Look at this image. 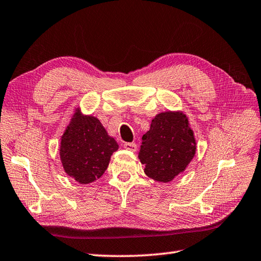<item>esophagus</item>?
Returning <instances> with one entry per match:
<instances>
[{
	"mask_svg": "<svg viewBox=\"0 0 261 261\" xmlns=\"http://www.w3.org/2000/svg\"><path fill=\"white\" fill-rule=\"evenodd\" d=\"M123 147L125 149H127V150H131V151H136L137 150V143H134V142H125Z\"/></svg>",
	"mask_w": 261,
	"mask_h": 261,
	"instance_id": "obj_1",
	"label": "esophagus"
}]
</instances>
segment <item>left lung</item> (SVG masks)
I'll return each instance as SVG.
<instances>
[{"label": "left lung", "mask_w": 261, "mask_h": 261, "mask_svg": "<svg viewBox=\"0 0 261 261\" xmlns=\"http://www.w3.org/2000/svg\"><path fill=\"white\" fill-rule=\"evenodd\" d=\"M195 151V138L186 115L168 111L156 115L150 130L142 136L139 159L150 178L168 182L185 170Z\"/></svg>", "instance_id": "8db88e82"}]
</instances>
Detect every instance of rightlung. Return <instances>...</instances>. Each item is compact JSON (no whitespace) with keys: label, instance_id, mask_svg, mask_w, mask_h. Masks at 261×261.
Returning a JSON list of instances; mask_svg holds the SVG:
<instances>
[{"label":"right lung","instance_id":"right-lung-1","mask_svg":"<svg viewBox=\"0 0 261 261\" xmlns=\"http://www.w3.org/2000/svg\"><path fill=\"white\" fill-rule=\"evenodd\" d=\"M119 149L96 118L74 114L60 142V159L67 175L81 184L99 178L107 170L111 156Z\"/></svg>","mask_w":261,"mask_h":261}]
</instances>
